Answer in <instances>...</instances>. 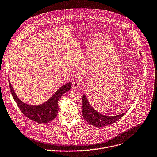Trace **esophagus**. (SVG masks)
Wrapping results in <instances>:
<instances>
[{
    "label": "esophagus",
    "instance_id": "esophagus-1",
    "mask_svg": "<svg viewBox=\"0 0 157 157\" xmlns=\"http://www.w3.org/2000/svg\"><path fill=\"white\" fill-rule=\"evenodd\" d=\"M72 87L74 88H78L79 86L80 83H79V82L78 80H75V81H74L72 82Z\"/></svg>",
    "mask_w": 157,
    "mask_h": 157
}]
</instances>
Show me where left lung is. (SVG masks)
Instances as JSON below:
<instances>
[{
    "label": "left lung",
    "mask_w": 157,
    "mask_h": 157,
    "mask_svg": "<svg viewBox=\"0 0 157 157\" xmlns=\"http://www.w3.org/2000/svg\"><path fill=\"white\" fill-rule=\"evenodd\" d=\"M82 113L85 120L90 124L96 127H104L118 121L125 113L126 112L116 116H105L96 112L89 104L86 97L82 96Z\"/></svg>",
    "instance_id": "8db88e82"
}]
</instances>
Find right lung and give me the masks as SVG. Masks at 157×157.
Listing matches in <instances>:
<instances>
[{"instance_id": "right-lung-1", "label": "right lung", "mask_w": 157, "mask_h": 157, "mask_svg": "<svg viewBox=\"0 0 157 157\" xmlns=\"http://www.w3.org/2000/svg\"><path fill=\"white\" fill-rule=\"evenodd\" d=\"M9 82L12 96L21 112L30 120L39 123H48L56 117L58 112V101L71 87V82L65 84L45 103L39 105H29L23 103L18 98L9 80Z\"/></svg>"}]
</instances>
